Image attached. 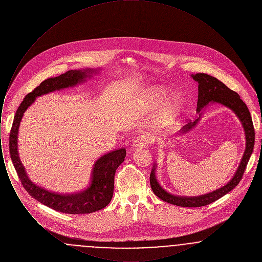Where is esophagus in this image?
Returning a JSON list of instances; mask_svg holds the SVG:
<instances>
[{
    "label": "esophagus",
    "instance_id": "esophagus-1",
    "mask_svg": "<svg viewBox=\"0 0 262 262\" xmlns=\"http://www.w3.org/2000/svg\"><path fill=\"white\" fill-rule=\"evenodd\" d=\"M151 141V138H150L148 135H145V134H141L139 135L137 138L135 139V141L133 142V147L135 149H140V148H143L145 147L148 143H150Z\"/></svg>",
    "mask_w": 262,
    "mask_h": 262
}]
</instances>
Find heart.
Segmentation results:
<instances>
[{
    "mask_svg": "<svg viewBox=\"0 0 262 262\" xmlns=\"http://www.w3.org/2000/svg\"><path fill=\"white\" fill-rule=\"evenodd\" d=\"M167 96V92L163 89L159 88H153L150 89L149 91L146 93V101L149 104L150 108H157L159 105L162 104L163 101L165 100ZM182 106V101L179 97H174L173 99L170 100L164 107L163 110V120L166 123H169L173 121L177 115L180 112Z\"/></svg>",
    "mask_w": 262,
    "mask_h": 262,
    "instance_id": "heart-1",
    "label": "heart"
}]
</instances>
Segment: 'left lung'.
Masks as SVG:
<instances>
[{"mask_svg":"<svg viewBox=\"0 0 262 262\" xmlns=\"http://www.w3.org/2000/svg\"><path fill=\"white\" fill-rule=\"evenodd\" d=\"M193 79L199 82V100H198V112L200 113L201 109L206 106L209 102H218L223 104L226 107L232 109L237 118L242 122L245 128L246 134V150L244 156L242 158L241 164L237 168V172L233 179L224 187H220L212 192L200 196H178L169 193L162 187L159 186L156 178H155V167L152 169L150 173V185L153 192L160 199L168 203L178 205L181 207H201L207 204H210L215 200L221 199L226 193L231 191L243 178V174L246 171L247 165L249 162V157L252 153L254 146V127L252 124L251 116L247 107L246 103L241 99L237 92L227 88L223 82L218 80L217 78L206 74H196L192 75ZM199 119L194 122H190L183 127V132H187L196 124Z\"/></svg>","mask_w":262,"mask_h":262,"instance_id":"left-lung-1","label":"left lung"}]
</instances>
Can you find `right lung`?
Returning a JSON list of instances; mask_svg holds the SVG:
<instances>
[{
	"mask_svg": "<svg viewBox=\"0 0 262 262\" xmlns=\"http://www.w3.org/2000/svg\"><path fill=\"white\" fill-rule=\"evenodd\" d=\"M86 76V72L68 71L59 76L50 77L42 81L37 88L25 96L19 105L14 115L10 134L11 158L25 190L44 205L54 210L69 214H86L98 211L110 203L114 191V177L117 168L125 160V148L115 149L100 157L93 167L91 184L85 190L75 194H58L37 187L27 178L25 167L17 153V134L24 113L36 97L55 90L74 86L82 82Z\"/></svg>",
	"mask_w": 262,
	"mask_h": 262,
	"instance_id": "add662e5",
	"label": "right lung"
}]
</instances>
